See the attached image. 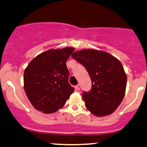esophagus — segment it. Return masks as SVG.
I'll use <instances>...</instances> for the list:
<instances>
[{"label": "esophagus", "instance_id": "1", "mask_svg": "<svg viewBox=\"0 0 147 147\" xmlns=\"http://www.w3.org/2000/svg\"><path fill=\"white\" fill-rule=\"evenodd\" d=\"M75 89H76V90H77V91L80 90V84H78V85L76 86Z\"/></svg>", "mask_w": 147, "mask_h": 147}]
</instances>
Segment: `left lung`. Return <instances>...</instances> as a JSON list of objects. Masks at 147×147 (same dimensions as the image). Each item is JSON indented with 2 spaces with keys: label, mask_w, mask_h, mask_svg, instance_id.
<instances>
[{
  "label": "left lung",
  "mask_w": 147,
  "mask_h": 147,
  "mask_svg": "<svg viewBox=\"0 0 147 147\" xmlns=\"http://www.w3.org/2000/svg\"><path fill=\"white\" fill-rule=\"evenodd\" d=\"M87 69L92 82L89 92H83L86 107L98 117L111 114L125 94L127 77L120 60L107 52L82 49L71 55Z\"/></svg>",
  "instance_id": "8db88e82"
}]
</instances>
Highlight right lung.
<instances>
[{
	"instance_id": "obj_1",
	"label": "right lung",
	"mask_w": 147,
	"mask_h": 147,
	"mask_svg": "<svg viewBox=\"0 0 147 147\" xmlns=\"http://www.w3.org/2000/svg\"><path fill=\"white\" fill-rule=\"evenodd\" d=\"M75 48L49 49L33 59L24 72V89L34 108L52 113L62 108L74 92L68 82L66 62Z\"/></svg>"
}]
</instances>
